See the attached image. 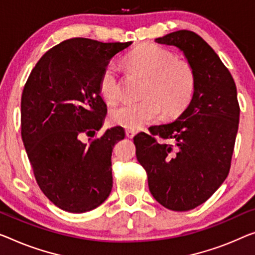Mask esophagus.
Instances as JSON below:
<instances>
[{"label": "esophagus", "mask_w": 255, "mask_h": 255, "mask_svg": "<svg viewBox=\"0 0 255 255\" xmlns=\"http://www.w3.org/2000/svg\"><path fill=\"white\" fill-rule=\"evenodd\" d=\"M135 134H136V131L134 130V129H127V130H126V135H127V137H129V138L134 137Z\"/></svg>", "instance_id": "1"}]
</instances>
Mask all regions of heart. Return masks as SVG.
<instances>
[{
	"label": "heart",
	"instance_id": "heart-1",
	"mask_svg": "<svg viewBox=\"0 0 255 255\" xmlns=\"http://www.w3.org/2000/svg\"><path fill=\"white\" fill-rule=\"evenodd\" d=\"M129 71L147 78L139 102H126L110 112V120L128 129H139L157 120L162 110L166 116L183 111L192 100L196 74L188 62L177 59L172 51L153 43L138 45L125 57ZM100 93L110 104L120 96V80L117 67L109 64L100 78Z\"/></svg>",
	"mask_w": 255,
	"mask_h": 255
}]
</instances>
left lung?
<instances>
[{"label": "left lung", "instance_id": "obj_1", "mask_svg": "<svg viewBox=\"0 0 255 255\" xmlns=\"http://www.w3.org/2000/svg\"><path fill=\"white\" fill-rule=\"evenodd\" d=\"M183 51L196 74L192 100L175 121L134 137L136 158L153 198L172 211L205 203L229 174L239 123L236 85L216 52L198 34L182 29L155 39ZM158 134L170 142H159Z\"/></svg>", "mask_w": 255, "mask_h": 255}]
</instances>
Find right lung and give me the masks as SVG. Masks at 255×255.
I'll use <instances>...</instances> for the list:
<instances>
[{"label": "right lung", "mask_w": 255, "mask_h": 255, "mask_svg": "<svg viewBox=\"0 0 255 255\" xmlns=\"http://www.w3.org/2000/svg\"><path fill=\"white\" fill-rule=\"evenodd\" d=\"M131 42L103 43L74 37L55 45L30 72L21 95V138L34 176L60 210L85 213L104 203L112 190L113 146L123 127L103 126L105 102L100 78L110 60Z\"/></svg>", "instance_id": "add662e5"}]
</instances>
